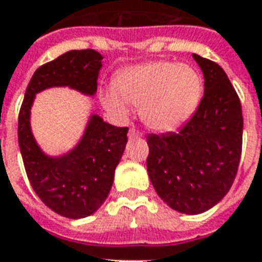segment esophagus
I'll return each mask as SVG.
<instances>
[{"instance_id": "esophagus-1", "label": "esophagus", "mask_w": 262, "mask_h": 262, "mask_svg": "<svg viewBox=\"0 0 262 262\" xmlns=\"http://www.w3.org/2000/svg\"><path fill=\"white\" fill-rule=\"evenodd\" d=\"M140 136H142V133H140L139 130H136V129H133V127H132L130 130H129V137H130V139H135V137H140Z\"/></svg>"}]
</instances>
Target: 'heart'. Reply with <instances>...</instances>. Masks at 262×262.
<instances>
[{
  "instance_id": "obj_1",
  "label": "heart",
  "mask_w": 262,
  "mask_h": 262,
  "mask_svg": "<svg viewBox=\"0 0 262 262\" xmlns=\"http://www.w3.org/2000/svg\"><path fill=\"white\" fill-rule=\"evenodd\" d=\"M203 95L200 74L187 63L155 61L120 71L112 88L100 93L107 112L123 118L129 105L140 106V118L150 129L171 132L183 126L199 107Z\"/></svg>"
}]
</instances>
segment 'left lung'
<instances>
[{
    "instance_id": "obj_1",
    "label": "left lung",
    "mask_w": 262,
    "mask_h": 262,
    "mask_svg": "<svg viewBox=\"0 0 262 262\" xmlns=\"http://www.w3.org/2000/svg\"><path fill=\"white\" fill-rule=\"evenodd\" d=\"M204 75V96L177 133L149 135L147 173L159 197L183 214H200L228 193L243 147L238 95L215 62L193 54Z\"/></svg>"
}]
</instances>
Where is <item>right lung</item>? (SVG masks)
I'll use <instances>...</instances> for the list:
<instances>
[{"label": "right lung", "instance_id": "obj_1", "mask_svg": "<svg viewBox=\"0 0 262 262\" xmlns=\"http://www.w3.org/2000/svg\"><path fill=\"white\" fill-rule=\"evenodd\" d=\"M102 59L93 49L69 51L38 68L18 116V143L29 183L45 206L68 219L88 217L105 203L129 129L109 125L99 115H92L74 149L62 156H48L31 130V107L36 93L48 88L68 86L93 96Z\"/></svg>", "mask_w": 262, "mask_h": 262}]
</instances>
